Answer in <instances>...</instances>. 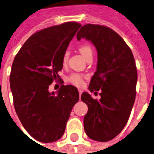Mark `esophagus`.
I'll return each instance as SVG.
<instances>
[{
    "mask_svg": "<svg viewBox=\"0 0 154 154\" xmlns=\"http://www.w3.org/2000/svg\"><path fill=\"white\" fill-rule=\"evenodd\" d=\"M78 92H79V95H80V97H81V95H82V94L83 91H82V90H78Z\"/></svg>",
    "mask_w": 154,
    "mask_h": 154,
    "instance_id": "34e87169",
    "label": "esophagus"
}]
</instances>
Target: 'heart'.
<instances>
[{
	"mask_svg": "<svg viewBox=\"0 0 154 154\" xmlns=\"http://www.w3.org/2000/svg\"><path fill=\"white\" fill-rule=\"evenodd\" d=\"M79 51L85 59H87L89 56L93 55V50L91 48V47L89 44H86V43L80 46ZM69 53L68 51L64 52V56H63V63H66V61L68 60V58H69ZM69 81L70 82H72V84L78 85V86H81V85L84 84L83 77L79 73H72L69 77Z\"/></svg>",
	"mask_w": 154,
	"mask_h": 154,
	"instance_id": "b5f03b06",
	"label": "heart"
}]
</instances>
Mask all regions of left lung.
I'll use <instances>...</instances> for the list:
<instances>
[{"label":"left lung","instance_id":"1","mask_svg":"<svg viewBox=\"0 0 154 154\" xmlns=\"http://www.w3.org/2000/svg\"><path fill=\"white\" fill-rule=\"evenodd\" d=\"M77 38L90 41L98 52L97 69L89 90H100L101 98L94 99L87 92L82 94V101L88 106L84 129L90 139L109 141L126 125L134 104L137 82L134 57L124 39L104 26L84 25Z\"/></svg>","mask_w":154,"mask_h":154}]
</instances>
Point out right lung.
I'll return each instance as SVG.
<instances>
[{
	"label": "right lung",
	"instance_id": "1",
	"mask_svg": "<svg viewBox=\"0 0 154 154\" xmlns=\"http://www.w3.org/2000/svg\"><path fill=\"white\" fill-rule=\"evenodd\" d=\"M81 24L74 22L45 28L31 35L15 56L9 77L15 111L29 134L43 143L63 136L73 106L79 100L75 86L49 85L60 80L63 56ZM60 83L63 81L60 80Z\"/></svg>",
	"mask_w": 154,
	"mask_h": 154
}]
</instances>
